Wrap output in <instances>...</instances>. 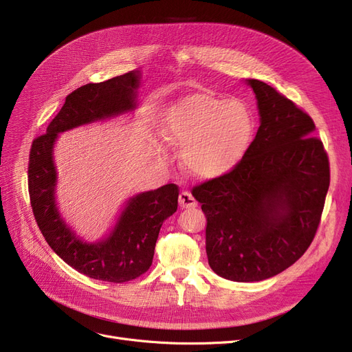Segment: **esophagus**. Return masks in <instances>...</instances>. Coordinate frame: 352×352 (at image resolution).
Listing matches in <instances>:
<instances>
[{
  "mask_svg": "<svg viewBox=\"0 0 352 352\" xmlns=\"http://www.w3.org/2000/svg\"><path fill=\"white\" fill-rule=\"evenodd\" d=\"M178 202H179V207L182 210L197 207V199L192 197V194L190 191H182L178 197Z\"/></svg>",
  "mask_w": 352,
  "mask_h": 352,
  "instance_id": "34e87169",
  "label": "esophagus"
}]
</instances>
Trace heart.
Instances as JSON below:
<instances>
[{"label":"heart","instance_id":"b5f03b06","mask_svg":"<svg viewBox=\"0 0 352 352\" xmlns=\"http://www.w3.org/2000/svg\"><path fill=\"white\" fill-rule=\"evenodd\" d=\"M161 134L182 146V162L192 175L215 178L244 158L254 135V120L241 101L194 94L164 111Z\"/></svg>","mask_w":352,"mask_h":352}]
</instances>
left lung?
<instances>
[{
    "instance_id": "8db88e82",
    "label": "left lung",
    "mask_w": 352,
    "mask_h": 352,
    "mask_svg": "<svg viewBox=\"0 0 352 352\" xmlns=\"http://www.w3.org/2000/svg\"><path fill=\"white\" fill-rule=\"evenodd\" d=\"M260 128L234 168L192 188L207 218L206 250L215 274L263 281L300 260L318 230L329 161L312 118L271 85L247 80Z\"/></svg>"
}]
</instances>
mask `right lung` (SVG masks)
Wrapping results in <instances>:
<instances>
[{
  "instance_id": "right-lung-1",
  "label": "right lung",
  "mask_w": 352,
  "mask_h": 352,
  "mask_svg": "<svg viewBox=\"0 0 352 352\" xmlns=\"http://www.w3.org/2000/svg\"><path fill=\"white\" fill-rule=\"evenodd\" d=\"M140 76V71H129L72 91L47 133L32 141L28 161L31 207L48 245L74 270L116 284L135 280L150 270L160 228L177 211L179 190L175 184H166L129 198L109 236L88 244L69 230L55 204L57 170L52 148L60 133L133 111Z\"/></svg>"
}]
</instances>
